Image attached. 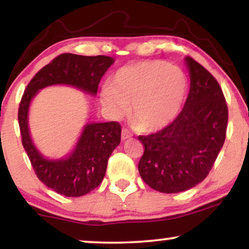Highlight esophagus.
Masks as SVG:
<instances>
[{
    "mask_svg": "<svg viewBox=\"0 0 249 249\" xmlns=\"http://www.w3.org/2000/svg\"><path fill=\"white\" fill-rule=\"evenodd\" d=\"M132 137V134H131V132L128 130H126V128H123L122 131V139L123 141H126V139L131 138Z\"/></svg>",
    "mask_w": 249,
    "mask_h": 249,
    "instance_id": "34e87169",
    "label": "esophagus"
}]
</instances>
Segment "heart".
Segmentation results:
<instances>
[{"label":"heart","mask_w":249,"mask_h":249,"mask_svg":"<svg viewBox=\"0 0 249 249\" xmlns=\"http://www.w3.org/2000/svg\"><path fill=\"white\" fill-rule=\"evenodd\" d=\"M188 90L185 71L164 61H144L117 70L102 90V104L115 117L127 112L145 132L159 131L179 115Z\"/></svg>","instance_id":"1"}]
</instances>
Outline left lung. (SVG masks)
<instances>
[{
	"label": "left lung",
	"instance_id": "left-lung-1",
	"mask_svg": "<svg viewBox=\"0 0 249 249\" xmlns=\"http://www.w3.org/2000/svg\"><path fill=\"white\" fill-rule=\"evenodd\" d=\"M185 61L191 88L182 110L162 130L138 137L144 145L139 174L162 193L184 192L206 178L227 130L228 108L218 81L192 57Z\"/></svg>",
	"mask_w": 249,
	"mask_h": 249
}]
</instances>
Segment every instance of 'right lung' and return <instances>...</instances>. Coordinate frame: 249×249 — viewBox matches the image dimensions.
Instances as JSON below:
<instances>
[{
	"mask_svg": "<svg viewBox=\"0 0 249 249\" xmlns=\"http://www.w3.org/2000/svg\"><path fill=\"white\" fill-rule=\"evenodd\" d=\"M113 62L108 56L62 53L33 77L22 96L18 107L22 144L37 178L62 196H82L101 185L108 158L121 142L122 127L118 122L85 125L70 156L59 160H49L31 142L28 127L30 102L38 90L55 84L71 85L96 96L101 78Z\"/></svg>",
	"mask_w": 249,
	"mask_h": 249,
	"instance_id": "1",
	"label": "right lung"
}]
</instances>
